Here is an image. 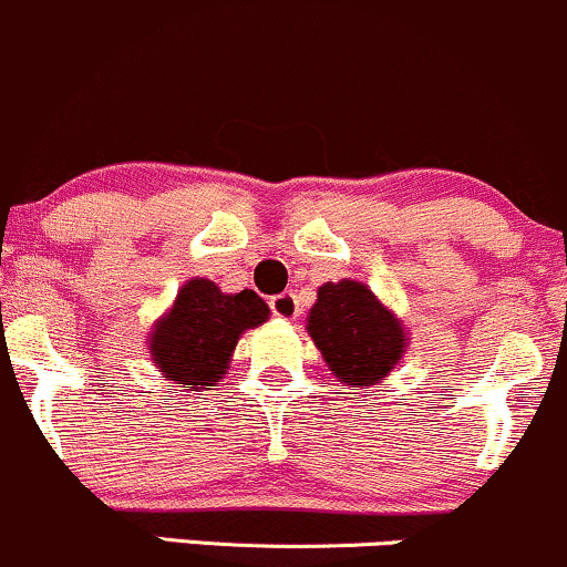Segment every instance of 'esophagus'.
<instances>
[{
	"mask_svg": "<svg viewBox=\"0 0 567 567\" xmlns=\"http://www.w3.org/2000/svg\"><path fill=\"white\" fill-rule=\"evenodd\" d=\"M270 308L272 313L278 318H286V321H295V318L300 316V300H297V295H291V291H284V295L272 297Z\"/></svg>",
	"mask_w": 567,
	"mask_h": 567,
	"instance_id": "34e87169",
	"label": "esophagus"
}]
</instances>
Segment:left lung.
Instances as JSON below:
<instances>
[{"label": "left lung", "mask_w": 567, "mask_h": 567, "mask_svg": "<svg viewBox=\"0 0 567 567\" xmlns=\"http://www.w3.org/2000/svg\"><path fill=\"white\" fill-rule=\"evenodd\" d=\"M308 332L337 380L353 391L380 383L404 355L406 332L361 281L323 284L310 308Z\"/></svg>", "instance_id": "8db88e82"}]
</instances>
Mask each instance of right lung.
Masks as SVG:
<instances>
[{
	"label": "right lung",
	"mask_w": 567,
	"mask_h": 567,
	"mask_svg": "<svg viewBox=\"0 0 567 567\" xmlns=\"http://www.w3.org/2000/svg\"><path fill=\"white\" fill-rule=\"evenodd\" d=\"M270 308L257 291L225 295L208 278H193L150 334L152 364L184 391L216 385L227 374L235 342L267 321Z\"/></svg>",
	"instance_id": "right-lung-1"
}]
</instances>
